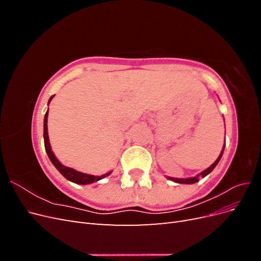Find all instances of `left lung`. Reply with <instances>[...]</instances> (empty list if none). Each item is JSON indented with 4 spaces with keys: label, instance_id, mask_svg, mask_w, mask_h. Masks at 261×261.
Masks as SVG:
<instances>
[{
    "label": "left lung",
    "instance_id": "obj_1",
    "mask_svg": "<svg viewBox=\"0 0 261 261\" xmlns=\"http://www.w3.org/2000/svg\"><path fill=\"white\" fill-rule=\"evenodd\" d=\"M224 147H225V145H224V146H223V148H222V151L220 152V155L218 156V159H217L215 162H213L208 169L203 170L202 172H200L199 174H197L196 176H193V177H187V178H176V177H170V176H167V178H168V179H170V180H172V181H174V183H178V184H194V183H197V181H198V179H199L200 177L207 176V175L209 174V173H210V172H212V170L217 167V164L219 163V161H220V159H221V156H222V154H223Z\"/></svg>",
    "mask_w": 261,
    "mask_h": 261
}]
</instances>
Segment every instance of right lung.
Returning a JSON list of instances; mask_svg holds the SVG:
<instances>
[{"label": "right lung", "mask_w": 261, "mask_h": 261, "mask_svg": "<svg viewBox=\"0 0 261 261\" xmlns=\"http://www.w3.org/2000/svg\"><path fill=\"white\" fill-rule=\"evenodd\" d=\"M54 96L50 97L48 105H50L51 100L53 99ZM48 115H49V109L48 111H46L45 115H44V121H43V139H44V148H45V151L48 153V156L50 161L52 162V164L54 165L55 168L58 169V171L61 173V174L64 176L66 179L73 181L75 184H80V185H87V184H91L93 181H98L102 178H105L107 176H109L111 174V172H108L106 174L101 175V176H97V175H91V174H86V173L80 172V171H76L72 168H68L65 167V165H63L58 159L55 154L53 153L51 146H50V141H49V135H48Z\"/></svg>", "instance_id": "add662e5"}]
</instances>
